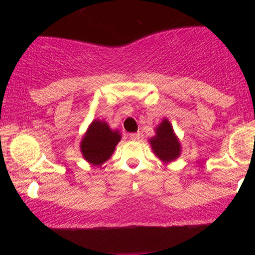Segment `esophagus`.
<instances>
[{
	"mask_svg": "<svg viewBox=\"0 0 255 255\" xmlns=\"http://www.w3.org/2000/svg\"><path fill=\"white\" fill-rule=\"evenodd\" d=\"M129 139L136 141V140L140 139V134L139 133H131V134H129Z\"/></svg>",
	"mask_w": 255,
	"mask_h": 255,
	"instance_id": "obj_1",
	"label": "esophagus"
}]
</instances>
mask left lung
<instances>
[{"mask_svg": "<svg viewBox=\"0 0 255 255\" xmlns=\"http://www.w3.org/2000/svg\"><path fill=\"white\" fill-rule=\"evenodd\" d=\"M154 135L148 139L152 151L163 163H171L180 157L181 142L168 119L154 128Z\"/></svg>", "mask_w": 255, "mask_h": 255, "instance_id": "1", "label": "left lung"}]
</instances>
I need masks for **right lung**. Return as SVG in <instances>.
<instances>
[{"instance_id":"add662e5","label":"right lung","mask_w":255,"mask_h":255,"mask_svg":"<svg viewBox=\"0 0 255 255\" xmlns=\"http://www.w3.org/2000/svg\"><path fill=\"white\" fill-rule=\"evenodd\" d=\"M121 133L111 129L104 120H93L81 137L80 152L84 159L92 165H102L113 156Z\"/></svg>"}]
</instances>
